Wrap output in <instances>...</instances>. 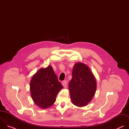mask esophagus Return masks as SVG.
I'll return each instance as SVG.
<instances>
[{
    "instance_id": "1",
    "label": "esophagus",
    "mask_w": 129,
    "mask_h": 129,
    "mask_svg": "<svg viewBox=\"0 0 129 129\" xmlns=\"http://www.w3.org/2000/svg\"><path fill=\"white\" fill-rule=\"evenodd\" d=\"M62 85L63 86V87L64 88H66L67 86V81H64L62 83Z\"/></svg>"
}]
</instances>
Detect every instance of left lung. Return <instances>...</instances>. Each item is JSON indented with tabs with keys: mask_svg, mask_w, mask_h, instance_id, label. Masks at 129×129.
I'll return each mask as SVG.
<instances>
[{
	"mask_svg": "<svg viewBox=\"0 0 129 129\" xmlns=\"http://www.w3.org/2000/svg\"><path fill=\"white\" fill-rule=\"evenodd\" d=\"M72 74L68 86L71 102L78 107L85 106L95 93L96 79L90 68L83 63L75 64Z\"/></svg>",
	"mask_w": 129,
	"mask_h": 129,
	"instance_id": "1",
	"label": "left lung"
}]
</instances>
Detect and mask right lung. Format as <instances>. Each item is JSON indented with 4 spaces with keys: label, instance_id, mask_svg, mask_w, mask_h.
Segmentation results:
<instances>
[{
    "label": "right lung",
    "instance_id": "add662e5",
    "mask_svg": "<svg viewBox=\"0 0 129 129\" xmlns=\"http://www.w3.org/2000/svg\"><path fill=\"white\" fill-rule=\"evenodd\" d=\"M51 66L39 69L32 77L30 91L34 103L42 109L52 106L63 88Z\"/></svg>",
    "mask_w": 129,
    "mask_h": 129
}]
</instances>
